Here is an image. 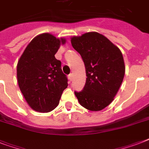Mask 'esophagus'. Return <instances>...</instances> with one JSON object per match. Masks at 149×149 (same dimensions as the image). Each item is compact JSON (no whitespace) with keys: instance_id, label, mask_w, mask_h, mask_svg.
I'll return each mask as SVG.
<instances>
[{"instance_id":"esophagus-1","label":"esophagus","mask_w":149,"mask_h":149,"mask_svg":"<svg viewBox=\"0 0 149 149\" xmlns=\"http://www.w3.org/2000/svg\"><path fill=\"white\" fill-rule=\"evenodd\" d=\"M72 77H73L72 73H70V74L69 75V79H70V80H72Z\"/></svg>"}]
</instances>
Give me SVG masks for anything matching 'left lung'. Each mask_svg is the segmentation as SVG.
<instances>
[{
    "mask_svg": "<svg viewBox=\"0 0 149 149\" xmlns=\"http://www.w3.org/2000/svg\"><path fill=\"white\" fill-rule=\"evenodd\" d=\"M71 44L80 54L87 77L84 90L75 91V95L89 111H101L113 101L122 84L125 73L122 53L108 38L95 31L73 36Z\"/></svg>",
    "mask_w": 149,
    "mask_h": 149,
    "instance_id": "left-lung-1",
    "label": "left lung"
}]
</instances>
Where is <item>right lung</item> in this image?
I'll use <instances>...</instances> for the list:
<instances>
[{"label":"right lung","mask_w":149,"mask_h":149,"mask_svg":"<svg viewBox=\"0 0 149 149\" xmlns=\"http://www.w3.org/2000/svg\"><path fill=\"white\" fill-rule=\"evenodd\" d=\"M65 43L64 38L40 34L27 45L17 62L18 86L34 111L47 113L54 110L67 87V77L55 57L61 44Z\"/></svg>","instance_id":"obj_1"}]
</instances>
